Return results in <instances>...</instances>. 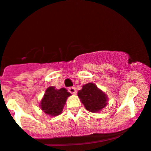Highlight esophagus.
I'll return each instance as SVG.
<instances>
[{
	"instance_id": "esophagus-1",
	"label": "esophagus",
	"mask_w": 151,
	"mask_h": 151,
	"mask_svg": "<svg viewBox=\"0 0 151 151\" xmlns=\"http://www.w3.org/2000/svg\"><path fill=\"white\" fill-rule=\"evenodd\" d=\"M68 91L72 94H76V90L75 87H70L68 88Z\"/></svg>"
}]
</instances>
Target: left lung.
I'll use <instances>...</instances> for the list:
<instances>
[{"label": "left lung", "mask_w": 151, "mask_h": 151, "mask_svg": "<svg viewBox=\"0 0 151 151\" xmlns=\"http://www.w3.org/2000/svg\"><path fill=\"white\" fill-rule=\"evenodd\" d=\"M78 96L90 112H99L108 104L107 96L92 83L83 86L82 89L78 91Z\"/></svg>", "instance_id": "8db88e82"}]
</instances>
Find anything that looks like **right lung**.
<instances>
[{
    "label": "right lung",
    "instance_id": "right-lung-1",
    "mask_svg": "<svg viewBox=\"0 0 151 151\" xmlns=\"http://www.w3.org/2000/svg\"><path fill=\"white\" fill-rule=\"evenodd\" d=\"M70 93L64 88L58 90L53 86L48 87L40 101V107L43 112L51 116H57L61 113L68 97Z\"/></svg>",
    "mask_w": 151,
    "mask_h": 151
}]
</instances>
